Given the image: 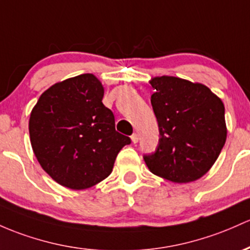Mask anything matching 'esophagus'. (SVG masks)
<instances>
[{
    "mask_svg": "<svg viewBox=\"0 0 250 250\" xmlns=\"http://www.w3.org/2000/svg\"><path fill=\"white\" fill-rule=\"evenodd\" d=\"M131 141H133V144H138V142H139V135H138V134H133V135H131Z\"/></svg>",
    "mask_w": 250,
    "mask_h": 250,
    "instance_id": "34e87169",
    "label": "esophagus"
}]
</instances>
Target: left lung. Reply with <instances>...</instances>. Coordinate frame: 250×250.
I'll use <instances>...</instances> for the list:
<instances>
[{
    "instance_id": "1",
    "label": "left lung",
    "mask_w": 250,
    "mask_h": 250,
    "mask_svg": "<svg viewBox=\"0 0 250 250\" xmlns=\"http://www.w3.org/2000/svg\"><path fill=\"white\" fill-rule=\"evenodd\" d=\"M149 83L160 139L145 163L168 182H194L209 172L226 144L224 104L201 83L173 76L153 77Z\"/></svg>"
}]
</instances>
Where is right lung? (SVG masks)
<instances>
[{"label":"right lung","instance_id":"right-lung-1","mask_svg":"<svg viewBox=\"0 0 250 250\" xmlns=\"http://www.w3.org/2000/svg\"><path fill=\"white\" fill-rule=\"evenodd\" d=\"M103 96L100 79L84 73L49 86L32 109L33 152L43 171L71 190L92 188L109 177L119 152L130 144L115 129Z\"/></svg>","mask_w":250,"mask_h":250}]
</instances>
